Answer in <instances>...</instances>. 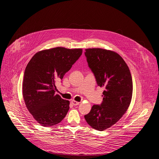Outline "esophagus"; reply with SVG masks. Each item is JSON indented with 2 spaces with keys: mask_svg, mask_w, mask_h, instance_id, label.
Here are the masks:
<instances>
[{
  "mask_svg": "<svg viewBox=\"0 0 159 159\" xmlns=\"http://www.w3.org/2000/svg\"><path fill=\"white\" fill-rule=\"evenodd\" d=\"M71 104H72L73 106H77V105L79 104V102H77V101H74V100H73V101H71Z\"/></svg>",
  "mask_w": 159,
  "mask_h": 159,
  "instance_id": "esophagus-1",
  "label": "esophagus"
}]
</instances>
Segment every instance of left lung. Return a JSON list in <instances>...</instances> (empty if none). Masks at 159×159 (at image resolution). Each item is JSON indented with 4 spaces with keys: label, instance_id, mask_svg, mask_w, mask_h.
<instances>
[{
    "label": "left lung",
    "instance_id": "obj_1",
    "mask_svg": "<svg viewBox=\"0 0 159 159\" xmlns=\"http://www.w3.org/2000/svg\"><path fill=\"white\" fill-rule=\"evenodd\" d=\"M85 51L98 86L105 90L102 104L93 105L84 118L93 129L104 131L117 122L128 109L133 93L131 75L117 53L102 48H89Z\"/></svg>",
    "mask_w": 159,
    "mask_h": 159
}]
</instances>
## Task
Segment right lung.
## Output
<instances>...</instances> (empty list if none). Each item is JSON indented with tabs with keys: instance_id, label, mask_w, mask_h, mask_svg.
<instances>
[{
	"instance_id": "1",
	"label": "right lung",
	"mask_w": 159,
	"mask_h": 159,
	"mask_svg": "<svg viewBox=\"0 0 159 159\" xmlns=\"http://www.w3.org/2000/svg\"><path fill=\"white\" fill-rule=\"evenodd\" d=\"M82 53V49L57 47L36 53L25 69L22 95L34 119L43 126L61 122L70 109V101L55 94V82L62 79Z\"/></svg>"
}]
</instances>
